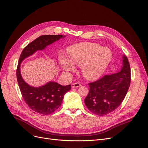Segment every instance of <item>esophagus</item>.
I'll return each mask as SVG.
<instances>
[{
	"label": "esophagus",
	"instance_id": "obj_1",
	"mask_svg": "<svg viewBox=\"0 0 148 148\" xmlns=\"http://www.w3.org/2000/svg\"><path fill=\"white\" fill-rule=\"evenodd\" d=\"M81 85L80 83H79V82H75V83H73L72 86V87L73 88H77V87H80Z\"/></svg>",
	"mask_w": 148,
	"mask_h": 148
}]
</instances>
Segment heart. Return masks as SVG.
<instances>
[{
    "instance_id": "1",
    "label": "heart",
    "mask_w": 148,
    "mask_h": 148,
    "mask_svg": "<svg viewBox=\"0 0 148 148\" xmlns=\"http://www.w3.org/2000/svg\"><path fill=\"white\" fill-rule=\"evenodd\" d=\"M70 60L60 57V64L63 69L71 71L74 69L72 62L80 66L82 75L88 79H95L105 72L112 58L110 49L90 42H82L72 45L68 50Z\"/></svg>"
}]
</instances>
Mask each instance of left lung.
Segmentation results:
<instances>
[{"label": "left lung", "mask_w": 148, "mask_h": 148, "mask_svg": "<svg viewBox=\"0 0 148 148\" xmlns=\"http://www.w3.org/2000/svg\"><path fill=\"white\" fill-rule=\"evenodd\" d=\"M131 68L127 58L123 55L119 72L104 75L88 83L89 92L84 99L88 109L99 116L109 114L119 108L125 99L131 83Z\"/></svg>", "instance_id": "1"}]
</instances>
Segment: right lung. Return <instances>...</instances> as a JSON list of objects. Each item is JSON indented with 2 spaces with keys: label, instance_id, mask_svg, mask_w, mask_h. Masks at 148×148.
<instances>
[{
  "label": "right lung",
  "instance_id": "right-lung-1",
  "mask_svg": "<svg viewBox=\"0 0 148 148\" xmlns=\"http://www.w3.org/2000/svg\"><path fill=\"white\" fill-rule=\"evenodd\" d=\"M65 37L61 34L40 36L23 49L19 58L16 76L21 94L28 107L40 114H50L60 108L64 95L71 89V85L62 86L50 81L39 87H32L23 79L20 71L21 64L24 59L37 50H42L47 45Z\"/></svg>",
  "mask_w": 148,
  "mask_h": 148
}]
</instances>
